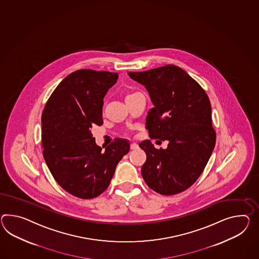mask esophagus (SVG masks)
<instances>
[{"label":"esophagus","mask_w":259,"mask_h":259,"mask_svg":"<svg viewBox=\"0 0 259 259\" xmlns=\"http://www.w3.org/2000/svg\"><path fill=\"white\" fill-rule=\"evenodd\" d=\"M130 148H131V150L135 151V150H137V149L139 148V145H138L137 143H132V144L130 145Z\"/></svg>","instance_id":"34e87169"}]
</instances>
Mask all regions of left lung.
Wrapping results in <instances>:
<instances>
[{
	"instance_id": "left-lung-1",
	"label": "left lung",
	"mask_w": 259,
	"mask_h": 259,
	"mask_svg": "<svg viewBox=\"0 0 259 259\" xmlns=\"http://www.w3.org/2000/svg\"><path fill=\"white\" fill-rule=\"evenodd\" d=\"M128 75L145 86L152 99L153 107L146 118L150 138L168 141L165 150L155 149L151 140L139 144L147 155L141 175L161 195L183 192L201 175L214 149L216 133L208 95L176 65Z\"/></svg>"
}]
</instances>
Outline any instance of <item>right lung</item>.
<instances>
[{"mask_svg": "<svg viewBox=\"0 0 259 259\" xmlns=\"http://www.w3.org/2000/svg\"><path fill=\"white\" fill-rule=\"evenodd\" d=\"M118 77L107 71H75L54 90L42 113L46 164L58 184L79 198L101 195L130 150L126 139H117L102 151L91 132L103 124L104 97Z\"/></svg>", "mask_w": 259, "mask_h": 259, "instance_id": "obj_1", "label": "right lung"}]
</instances>
